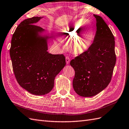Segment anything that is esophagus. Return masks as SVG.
Instances as JSON below:
<instances>
[{
	"mask_svg": "<svg viewBox=\"0 0 129 129\" xmlns=\"http://www.w3.org/2000/svg\"><path fill=\"white\" fill-rule=\"evenodd\" d=\"M66 61L67 64H68L69 63V62H70V58H69V57L67 56H66Z\"/></svg>",
	"mask_w": 129,
	"mask_h": 129,
	"instance_id": "1",
	"label": "esophagus"
}]
</instances>
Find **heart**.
<instances>
[{"label":"heart","mask_w":129,"mask_h":129,"mask_svg":"<svg viewBox=\"0 0 129 129\" xmlns=\"http://www.w3.org/2000/svg\"><path fill=\"white\" fill-rule=\"evenodd\" d=\"M83 20H79L62 29V33L71 39L70 47L73 53L80 54L84 53L92 44L95 37L94 30L89 26L84 31H80L84 24Z\"/></svg>","instance_id":"1"}]
</instances>
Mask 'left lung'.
Here are the masks:
<instances>
[{
	"label": "left lung",
	"mask_w": 129,
	"mask_h": 129,
	"mask_svg": "<svg viewBox=\"0 0 129 129\" xmlns=\"http://www.w3.org/2000/svg\"><path fill=\"white\" fill-rule=\"evenodd\" d=\"M94 16L96 31L92 44L70 62L75 71L73 88L83 97L95 95L109 85L116 62L112 31L102 17Z\"/></svg>",
	"instance_id": "1"
}]
</instances>
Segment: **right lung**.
<instances>
[{"label":"right lung","instance_id":"right-lung-1","mask_svg":"<svg viewBox=\"0 0 129 129\" xmlns=\"http://www.w3.org/2000/svg\"><path fill=\"white\" fill-rule=\"evenodd\" d=\"M42 17L24 20L17 26L11 40L10 54L13 71L19 85L34 95H42L54 87L55 78L66 65L63 54L49 53L48 36L35 25Z\"/></svg>","mask_w":129,"mask_h":129}]
</instances>
